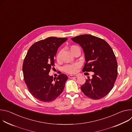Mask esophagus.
I'll list each match as a JSON object with an SVG mask.
<instances>
[{
	"instance_id": "obj_1",
	"label": "esophagus",
	"mask_w": 132,
	"mask_h": 132,
	"mask_svg": "<svg viewBox=\"0 0 132 132\" xmlns=\"http://www.w3.org/2000/svg\"><path fill=\"white\" fill-rule=\"evenodd\" d=\"M69 78H77L78 77V75H69L68 76Z\"/></svg>"
}]
</instances>
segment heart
Masks as SVG:
<instances>
[{
  "instance_id": "b5f03b06",
  "label": "heart",
  "mask_w": 132,
  "mask_h": 132,
  "mask_svg": "<svg viewBox=\"0 0 132 132\" xmlns=\"http://www.w3.org/2000/svg\"><path fill=\"white\" fill-rule=\"evenodd\" d=\"M78 48H79L78 47V46L77 45H72L69 47L70 51H71L72 54H73V52L75 50L77 49H78ZM61 54V51L59 52V53L57 55V56H56V59H57V61L60 60V59ZM79 67H80V64L79 63H76V64H72V65H66L63 67V70L67 73L72 74V73H75V72H76L77 69Z\"/></svg>"
}]
</instances>
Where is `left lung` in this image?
<instances>
[{
	"instance_id": "1",
	"label": "left lung",
	"mask_w": 132,
	"mask_h": 132,
	"mask_svg": "<svg viewBox=\"0 0 132 132\" xmlns=\"http://www.w3.org/2000/svg\"><path fill=\"white\" fill-rule=\"evenodd\" d=\"M71 40L78 43L85 54L86 63L82 71H93L81 90L88 97L98 100L106 96L113 88L118 76L116 55L104 40L90 34L75 36Z\"/></svg>"
}]
</instances>
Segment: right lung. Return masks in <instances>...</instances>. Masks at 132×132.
Masks as SVG:
<instances>
[{
    "instance_id": "1",
    "label": "right lung",
    "mask_w": 132,
    "mask_h": 132,
    "mask_svg": "<svg viewBox=\"0 0 132 132\" xmlns=\"http://www.w3.org/2000/svg\"><path fill=\"white\" fill-rule=\"evenodd\" d=\"M67 38L49 37L34 43L24 58L23 78L31 95L42 102H51L63 92L68 77L60 72L54 78L48 73L55 66V56L58 48Z\"/></svg>"
}]
</instances>
